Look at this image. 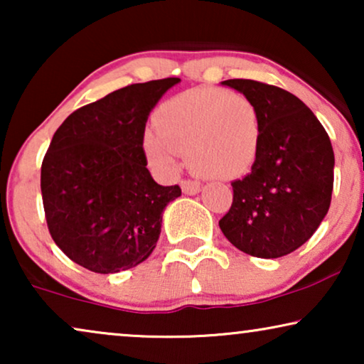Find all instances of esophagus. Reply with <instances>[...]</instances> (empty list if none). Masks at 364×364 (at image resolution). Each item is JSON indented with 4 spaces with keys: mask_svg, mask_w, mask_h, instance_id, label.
<instances>
[{
    "mask_svg": "<svg viewBox=\"0 0 364 364\" xmlns=\"http://www.w3.org/2000/svg\"><path fill=\"white\" fill-rule=\"evenodd\" d=\"M181 187H182V192L187 193V196H196V193L202 191V183L197 181H182Z\"/></svg>",
    "mask_w": 364,
    "mask_h": 364,
    "instance_id": "obj_1",
    "label": "esophagus"
}]
</instances>
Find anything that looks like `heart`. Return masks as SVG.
<instances>
[{"label":"heart","mask_w":364,"mask_h":364,"mask_svg":"<svg viewBox=\"0 0 364 364\" xmlns=\"http://www.w3.org/2000/svg\"><path fill=\"white\" fill-rule=\"evenodd\" d=\"M262 117L252 99L225 89H192L157 109L142 147L154 171L173 176L187 152L188 167L212 178L238 177L255 166Z\"/></svg>","instance_id":"heart-1"}]
</instances>
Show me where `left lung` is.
<instances>
[{
  "instance_id": "1",
  "label": "left lung",
  "mask_w": 364,
  "mask_h": 364,
  "mask_svg": "<svg viewBox=\"0 0 364 364\" xmlns=\"http://www.w3.org/2000/svg\"><path fill=\"white\" fill-rule=\"evenodd\" d=\"M222 84L255 104L262 142L252 172L232 182V207L218 225L248 255H288L316 232L330 208L335 167L330 137L305 102L285 89L252 79Z\"/></svg>"
}]
</instances>
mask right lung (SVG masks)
<instances>
[{
	"label": "right lung",
	"instance_id": "add662e5",
	"mask_svg": "<svg viewBox=\"0 0 364 364\" xmlns=\"http://www.w3.org/2000/svg\"><path fill=\"white\" fill-rule=\"evenodd\" d=\"M178 77L117 89L74 111L41 166V193L56 245L87 270L117 273L151 255L162 213L181 197L147 171L142 137L149 114Z\"/></svg>",
	"mask_w": 364,
	"mask_h": 364
}]
</instances>
